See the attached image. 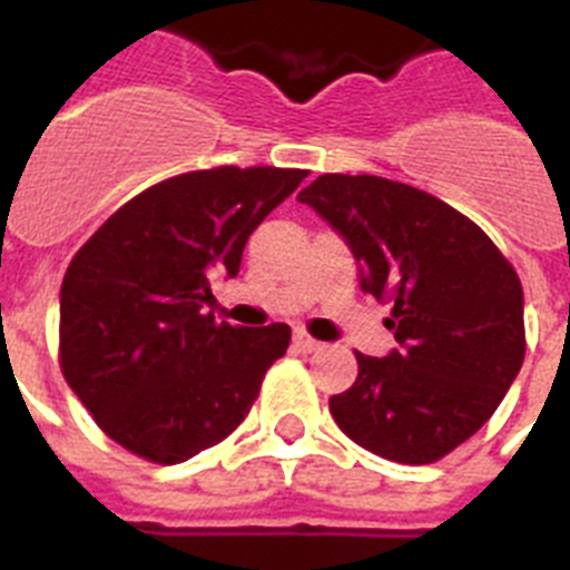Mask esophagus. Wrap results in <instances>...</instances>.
Instances as JSON below:
<instances>
[{
  "label": "esophagus",
  "mask_w": 570,
  "mask_h": 570,
  "mask_svg": "<svg viewBox=\"0 0 570 570\" xmlns=\"http://www.w3.org/2000/svg\"><path fill=\"white\" fill-rule=\"evenodd\" d=\"M295 346H298L301 353H318L324 344H321V341H315L309 333H304V330H298V333H295Z\"/></svg>",
  "instance_id": "esophagus-1"
}]
</instances>
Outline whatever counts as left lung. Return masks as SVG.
<instances>
[{
	"label": "left lung",
	"instance_id": "1",
	"mask_svg": "<svg viewBox=\"0 0 570 570\" xmlns=\"http://www.w3.org/2000/svg\"><path fill=\"white\" fill-rule=\"evenodd\" d=\"M338 229L361 286L390 304L399 350L355 353L358 379L330 399L355 444L402 464L439 462L476 433L524 361L522 284L470 217L375 175H321L298 195Z\"/></svg>",
	"mask_w": 570,
	"mask_h": 570
}]
</instances>
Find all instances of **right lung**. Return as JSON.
Here are the masks:
<instances>
[{"label": "right lung", "mask_w": 570, "mask_h": 570, "mask_svg": "<svg viewBox=\"0 0 570 570\" xmlns=\"http://www.w3.org/2000/svg\"><path fill=\"white\" fill-rule=\"evenodd\" d=\"M304 168L217 166L148 186L79 246L59 292V370L128 453L177 464L224 442L286 353V324L203 313Z\"/></svg>", "instance_id": "right-lung-1"}]
</instances>
